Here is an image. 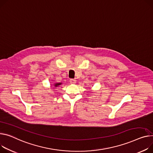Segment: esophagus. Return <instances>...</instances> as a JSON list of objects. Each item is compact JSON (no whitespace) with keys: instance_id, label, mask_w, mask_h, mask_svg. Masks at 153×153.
Returning a JSON list of instances; mask_svg holds the SVG:
<instances>
[{"instance_id":"obj_1","label":"esophagus","mask_w":153,"mask_h":153,"mask_svg":"<svg viewBox=\"0 0 153 153\" xmlns=\"http://www.w3.org/2000/svg\"><path fill=\"white\" fill-rule=\"evenodd\" d=\"M70 83H71L72 85L75 84L76 83V79H70Z\"/></svg>"}]
</instances>
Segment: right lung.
<instances>
[{
  "instance_id": "right-lung-1",
  "label": "right lung",
  "mask_w": 153,
  "mask_h": 153,
  "mask_svg": "<svg viewBox=\"0 0 153 153\" xmlns=\"http://www.w3.org/2000/svg\"><path fill=\"white\" fill-rule=\"evenodd\" d=\"M62 84V83H55L54 85V86L55 87V88H56V87H58L59 86V85H61Z\"/></svg>"
}]
</instances>
